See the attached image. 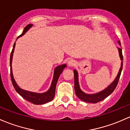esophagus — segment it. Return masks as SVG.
Returning a JSON list of instances; mask_svg holds the SVG:
<instances>
[{
  "label": "esophagus",
  "instance_id": "34e87169",
  "mask_svg": "<svg viewBox=\"0 0 130 130\" xmlns=\"http://www.w3.org/2000/svg\"><path fill=\"white\" fill-rule=\"evenodd\" d=\"M75 61L73 60H70L68 61V65H69V67H73L75 65Z\"/></svg>",
  "mask_w": 130,
  "mask_h": 130
}]
</instances>
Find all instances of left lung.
<instances>
[{
    "label": "left lung",
    "mask_w": 130,
    "mask_h": 130,
    "mask_svg": "<svg viewBox=\"0 0 130 130\" xmlns=\"http://www.w3.org/2000/svg\"><path fill=\"white\" fill-rule=\"evenodd\" d=\"M118 44L121 46V43L120 41H118ZM118 52H119L120 58L121 60H123V55H122V50L120 48H118ZM123 68V62L121 63V67L118 72V75H117V77L115 78L114 80L113 81L111 84L109 85L107 87L102 91H99V92L93 94H88L86 93L83 92L82 90H81L80 87V85L78 82V73L77 71L76 70H73V73H74V82H75V94L78 98H80V100L83 101L85 102H87V103H96L98 102H101L102 100H104L108 96L110 95L113 91H114L115 88L117 87V84H118V81L121 75V71H122Z\"/></svg>",
    "instance_id": "1"
}]
</instances>
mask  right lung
I'll use <instances>...</instances> for the list:
<instances>
[{
  "label": "right lung",
  "mask_w": 130,
  "mask_h": 130,
  "mask_svg": "<svg viewBox=\"0 0 130 130\" xmlns=\"http://www.w3.org/2000/svg\"><path fill=\"white\" fill-rule=\"evenodd\" d=\"M33 26V24H28L24 28L23 33L17 37V39H18L19 37L23 36L30 28ZM15 47V42L13 44V49L12 50V52L10 54V76L11 80H12V84H13V87L15 89L16 91L20 95L22 96L24 99L31 103H34V105H42L47 103L48 102H50L54 99L55 93V88L57 85V81L59 78V76L60 75L61 72H63V69L67 67L66 64H62V65H58L54 69V77H53L52 82L51 85H50V88L47 90V91L43 93H36L33 92V91H27V90H24L19 87V86L16 83L14 78H13V73H12V58H13V54L14 52Z\"/></svg>",
  "instance_id": "add662e5"
}]
</instances>
